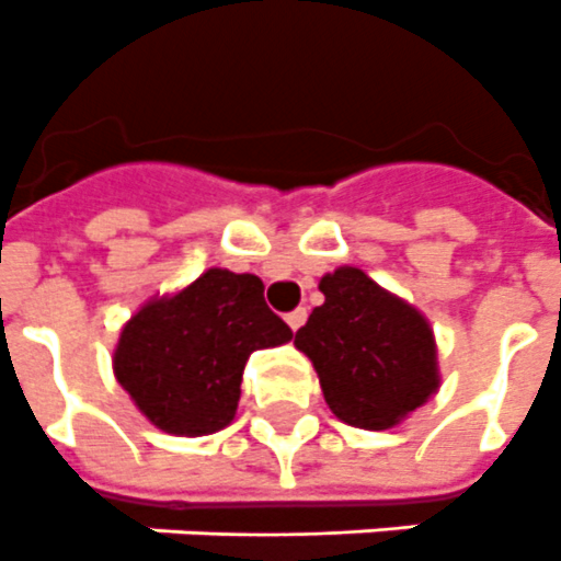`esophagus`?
<instances>
[{
	"mask_svg": "<svg viewBox=\"0 0 561 561\" xmlns=\"http://www.w3.org/2000/svg\"><path fill=\"white\" fill-rule=\"evenodd\" d=\"M304 321H307V309H304V307L293 309V312H289V316H286V324L293 327V330H301Z\"/></svg>",
	"mask_w": 561,
	"mask_h": 561,
	"instance_id": "34e87169",
	"label": "esophagus"
}]
</instances>
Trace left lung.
<instances>
[{"mask_svg":"<svg viewBox=\"0 0 561 561\" xmlns=\"http://www.w3.org/2000/svg\"><path fill=\"white\" fill-rule=\"evenodd\" d=\"M324 304L295 333L339 420L382 432L437 391L432 327L414 307L388 295L362 268L321 277Z\"/></svg>","mask_w":561,"mask_h":561,"instance_id":"8db88e82","label":"left lung"}]
</instances>
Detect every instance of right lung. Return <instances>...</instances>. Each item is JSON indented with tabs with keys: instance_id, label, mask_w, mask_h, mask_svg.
I'll return each mask as SVG.
<instances>
[{
	"instance_id": "right-lung-1",
	"label": "right lung",
	"mask_w": 561,
	"mask_h": 561,
	"mask_svg": "<svg viewBox=\"0 0 561 561\" xmlns=\"http://www.w3.org/2000/svg\"><path fill=\"white\" fill-rule=\"evenodd\" d=\"M289 339L293 330L266 307L257 275L208 268L173 298L138 309L112 362L150 423L199 437L234 420L249 356Z\"/></svg>"
}]
</instances>
